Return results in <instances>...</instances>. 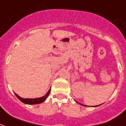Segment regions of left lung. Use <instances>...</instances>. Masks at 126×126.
I'll return each mask as SVG.
<instances>
[{
  "instance_id": "left-lung-1",
  "label": "left lung",
  "mask_w": 126,
  "mask_h": 126,
  "mask_svg": "<svg viewBox=\"0 0 126 126\" xmlns=\"http://www.w3.org/2000/svg\"><path fill=\"white\" fill-rule=\"evenodd\" d=\"M83 106H84V105H83ZM98 106H99V105H98ZM94 107H96V106H94Z\"/></svg>"
}]
</instances>
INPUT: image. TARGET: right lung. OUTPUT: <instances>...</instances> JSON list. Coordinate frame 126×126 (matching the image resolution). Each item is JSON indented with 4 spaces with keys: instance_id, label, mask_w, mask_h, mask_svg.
Instances as JSON below:
<instances>
[{
    "instance_id": "1",
    "label": "right lung",
    "mask_w": 126,
    "mask_h": 126,
    "mask_svg": "<svg viewBox=\"0 0 126 126\" xmlns=\"http://www.w3.org/2000/svg\"><path fill=\"white\" fill-rule=\"evenodd\" d=\"M50 92V89L49 91L47 93V94H46L45 96L37 98H21V97H20L19 96H18L16 93H15V94L16 96H17V98H19V100H21L22 103H25V104H28V105H35V104H39V103H43V102H44V101L47 99L48 96L49 95Z\"/></svg>"
}]
</instances>
